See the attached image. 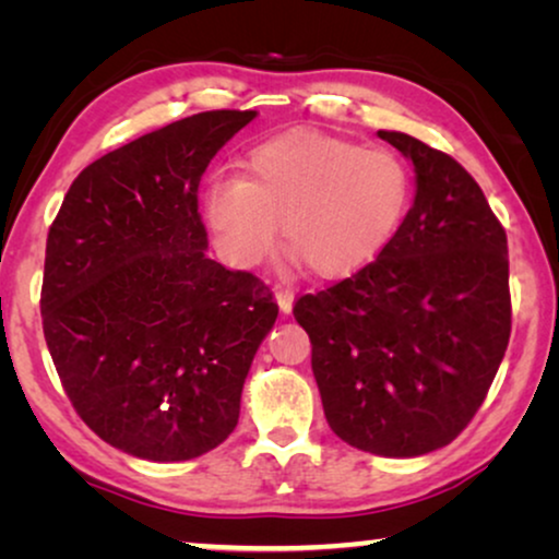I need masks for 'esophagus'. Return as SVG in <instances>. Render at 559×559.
<instances>
[{
	"instance_id": "34e87169",
	"label": "esophagus",
	"mask_w": 559,
	"mask_h": 559,
	"mask_svg": "<svg viewBox=\"0 0 559 559\" xmlns=\"http://www.w3.org/2000/svg\"><path fill=\"white\" fill-rule=\"evenodd\" d=\"M274 297H277V305H280V310L287 312L293 310V300H295V289L289 287V285H277L274 287Z\"/></svg>"
}]
</instances>
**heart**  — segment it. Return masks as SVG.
Wrapping results in <instances>:
<instances>
[{
  "label": "heart",
  "instance_id": "1",
  "mask_svg": "<svg viewBox=\"0 0 559 559\" xmlns=\"http://www.w3.org/2000/svg\"><path fill=\"white\" fill-rule=\"evenodd\" d=\"M412 195L407 165L386 147L323 134H285L257 144L243 175H216L203 190L205 226L239 266H254L277 243L318 277H346L394 239Z\"/></svg>",
  "mask_w": 559,
  "mask_h": 559
}]
</instances>
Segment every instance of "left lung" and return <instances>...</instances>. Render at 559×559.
I'll list each match as a JSON object with an SVG mask.
<instances>
[{
	"instance_id": "8db88e82",
	"label": "left lung",
	"mask_w": 559,
	"mask_h": 559,
	"mask_svg": "<svg viewBox=\"0 0 559 559\" xmlns=\"http://www.w3.org/2000/svg\"><path fill=\"white\" fill-rule=\"evenodd\" d=\"M379 136L415 165V203L371 264L302 295L293 312L331 430L366 453L415 457L468 427L499 371L509 249L461 163L409 134Z\"/></svg>"
}]
</instances>
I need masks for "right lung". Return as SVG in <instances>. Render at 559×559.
<instances>
[{
    "label": "right lung",
    "mask_w": 559,
    "mask_h": 559,
    "mask_svg": "<svg viewBox=\"0 0 559 559\" xmlns=\"http://www.w3.org/2000/svg\"><path fill=\"white\" fill-rule=\"evenodd\" d=\"M257 111H203L91 163L45 247L43 333L68 400L109 445L190 461L239 423L277 302L257 274L205 257L198 186Z\"/></svg>",
    "instance_id": "right-lung-1"
}]
</instances>
